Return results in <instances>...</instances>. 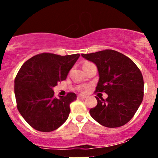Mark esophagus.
Returning a JSON list of instances; mask_svg holds the SVG:
<instances>
[{
	"mask_svg": "<svg viewBox=\"0 0 158 158\" xmlns=\"http://www.w3.org/2000/svg\"><path fill=\"white\" fill-rule=\"evenodd\" d=\"M86 98V95H78L77 96V98H79V99H83V98Z\"/></svg>",
	"mask_w": 158,
	"mask_h": 158,
	"instance_id": "esophagus-1",
	"label": "esophagus"
}]
</instances>
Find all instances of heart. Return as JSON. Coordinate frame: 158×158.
<instances>
[{
    "label": "heart",
    "instance_id": "b5f03b06",
    "mask_svg": "<svg viewBox=\"0 0 158 158\" xmlns=\"http://www.w3.org/2000/svg\"><path fill=\"white\" fill-rule=\"evenodd\" d=\"M89 64H90V63H84V65H83V66H88ZM80 90H83V89H85V87H81L80 89Z\"/></svg>",
    "mask_w": 158,
    "mask_h": 158
}]
</instances>
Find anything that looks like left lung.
Returning <instances> with one entry per match:
<instances>
[{
	"mask_svg": "<svg viewBox=\"0 0 158 158\" xmlns=\"http://www.w3.org/2000/svg\"><path fill=\"white\" fill-rule=\"evenodd\" d=\"M97 66L99 80L96 92H106L108 98H96L98 104L89 111L100 125L118 128L128 123L142 102L144 79L135 63L121 52L105 49L82 54Z\"/></svg>",
	"mask_w": 158,
	"mask_h": 158,
	"instance_id": "1",
	"label": "left lung"
}]
</instances>
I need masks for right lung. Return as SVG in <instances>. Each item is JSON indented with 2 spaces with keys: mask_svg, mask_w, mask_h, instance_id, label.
<instances>
[{
  "mask_svg": "<svg viewBox=\"0 0 158 158\" xmlns=\"http://www.w3.org/2000/svg\"><path fill=\"white\" fill-rule=\"evenodd\" d=\"M79 54L60 56L37 54L25 62L14 79L17 108L33 128L50 132L60 128L70 112L69 105L76 99L74 92L54 97L52 88L67 77Z\"/></svg>",
  "mask_w": 158,
  "mask_h": 158,
  "instance_id": "obj_1",
  "label": "right lung"
}]
</instances>
